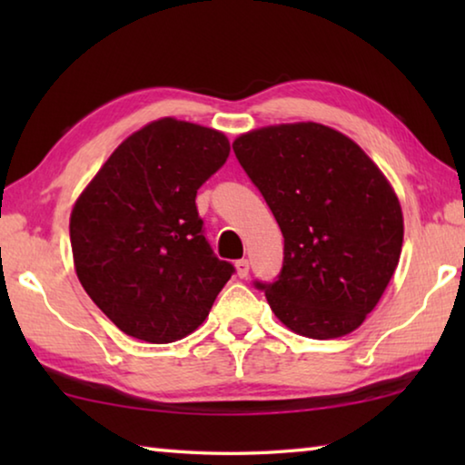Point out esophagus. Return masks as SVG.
<instances>
[{"label":"esophagus","instance_id":"1","mask_svg":"<svg viewBox=\"0 0 465 465\" xmlns=\"http://www.w3.org/2000/svg\"><path fill=\"white\" fill-rule=\"evenodd\" d=\"M250 272V262L246 261V258H242V261L235 262V274H238L240 279H246Z\"/></svg>","mask_w":465,"mask_h":465}]
</instances>
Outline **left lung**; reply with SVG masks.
Instances as JSON below:
<instances>
[{
  "instance_id": "1",
  "label": "left lung",
  "mask_w": 465,
  "mask_h": 465,
  "mask_svg": "<svg viewBox=\"0 0 465 465\" xmlns=\"http://www.w3.org/2000/svg\"><path fill=\"white\" fill-rule=\"evenodd\" d=\"M233 152L285 238L279 281L266 302L295 334H351L380 303L404 240L398 194L344 133L320 123L242 133Z\"/></svg>"
}]
</instances>
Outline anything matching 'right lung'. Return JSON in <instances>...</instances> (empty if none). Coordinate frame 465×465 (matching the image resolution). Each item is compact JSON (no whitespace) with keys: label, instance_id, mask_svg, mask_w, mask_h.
Instances as JSON below:
<instances>
[{"label":"right lung","instance_id":"obj_1","mask_svg":"<svg viewBox=\"0 0 465 465\" xmlns=\"http://www.w3.org/2000/svg\"><path fill=\"white\" fill-rule=\"evenodd\" d=\"M230 155L222 131L163 116L110 153L72 209L74 266L124 334L168 344L207 320L233 266L211 252L196 191Z\"/></svg>","mask_w":465,"mask_h":465}]
</instances>
